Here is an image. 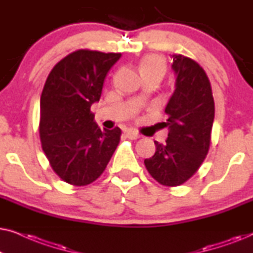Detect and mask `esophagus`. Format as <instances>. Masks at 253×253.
<instances>
[{
  "label": "esophagus",
  "mask_w": 253,
  "mask_h": 253,
  "mask_svg": "<svg viewBox=\"0 0 253 253\" xmlns=\"http://www.w3.org/2000/svg\"><path fill=\"white\" fill-rule=\"evenodd\" d=\"M126 136L127 138H130V139H138V138L140 137L139 134H138L136 131H133V130H127L126 132Z\"/></svg>",
  "instance_id": "34e87169"
}]
</instances>
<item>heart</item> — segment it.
I'll return each instance as SVG.
<instances>
[{"label": "heart", "mask_w": 253, "mask_h": 253, "mask_svg": "<svg viewBox=\"0 0 253 253\" xmlns=\"http://www.w3.org/2000/svg\"><path fill=\"white\" fill-rule=\"evenodd\" d=\"M139 70H140V74L143 76L153 75V74L164 75L165 63L159 55L150 54L143 57V60L140 61Z\"/></svg>", "instance_id": "heart-1"}]
</instances>
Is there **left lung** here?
I'll use <instances>...</instances> for the list:
<instances>
[{
  "mask_svg": "<svg viewBox=\"0 0 253 253\" xmlns=\"http://www.w3.org/2000/svg\"><path fill=\"white\" fill-rule=\"evenodd\" d=\"M175 91L166 106L168 127L166 144L154 141V155L144 164L162 185L188 181L205 160L214 121L212 88L205 71L191 58L172 55Z\"/></svg>",
  "mask_w": 253,
  "mask_h": 253,
  "instance_id": "1",
  "label": "left lung"
}]
</instances>
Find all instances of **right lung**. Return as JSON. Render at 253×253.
<instances>
[{"instance_id":"1","label":"right lung","mask_w":253,"mask_h":253,"mask_svg":"<svg viewBox=\"0 0 253 253\" xmlns=\"http://www.w3.org/2000/svg\"><path fill=\"white\" fill-rule=\"evenodd\" d=\"M120 53L79 49L53 68L40 98V140L53 170L72 185H87L105 170L121 129L101 130L91 106L101 96Z\"/></svg>"}]
</instances>
